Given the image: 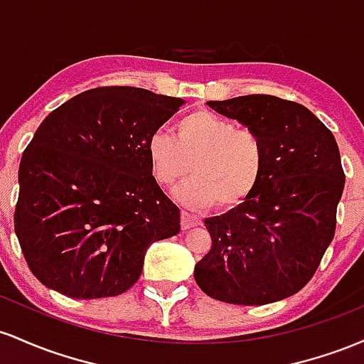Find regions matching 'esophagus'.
Segmentation results:
<instances>
[{
    "label": "esophagus",
    "instance_id": "esophagus-1",
    "mask_svg": "<svg viewBox=\"0 0 364 364\" xmlns=\"http://www.w3.org/2000/svg\"><path fill=\"white\" fill-rule=\"evenodd\" d=\"M199 223H201V220H199L196 215L189 213V211H183V210L181 211V225L183 230H186V228L199 225Z\"/></svg>",
    "mask_w": 364,
    "mask_h": 364
}]
</instances>
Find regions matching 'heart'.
<instances>
[{
  "instance_id": "1",
  "label": "heart",
  "mask_w": 364,
  "mask_h": 364,
  "mask_svg": "<svg viewBox=\"0 0 364 364\" xmlns=\"http://www.w3.org/2000/svg\"><path fill=\"white\" fill-rule=\"evenodd\" d=\"M148 160L154 181L171 187L194 177L177 191L191 206L216 204L232 210L256 191L264 173L267 148L256 130L208 109H196L175 124L173 137L153 134Z\"/></svg>"
}]
</instances>
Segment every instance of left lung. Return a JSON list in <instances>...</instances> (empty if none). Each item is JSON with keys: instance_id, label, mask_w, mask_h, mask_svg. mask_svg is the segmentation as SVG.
Returning a JSON list of instances; mask_svg holds the SVG:
<instances>
[{"instance_id": "left-lung-1", "label": "left lung", "mask_w": 364, "mask_h": 364, "mask_svg": "<svg viewBox=\"0 0 364 364\" xmlns=\"http://www.w3.org/2000/svg\"><path fill=\"white\" fill-rule=\"evenodd\" d=\"M208 105L256 130L267 163L246 201L204 220L211 249L196 264L194 279L223 303L285 299L311 280L336 235L346 183L336 137L306 106L277 96L249 94Z\"/></svg>"}]
</instances>
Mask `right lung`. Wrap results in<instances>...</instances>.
I'll return each mask as SVG.
<instances>
[{
    "label": "right lung",
    "mask_w": 364,
    "mask_h": 364,
    "mask_svg": "<svg viewBox=\"0 0 364 364\" xmlns=\"http://www.w3.org/2000/svg\"><path fill=\"white\" fill-rule=\"evenodd\" d=\"M181 97L130 85L80 92L44 118L18 168L15 234L41 284L73 299L136 284L146 249L181 230L148 142Z\"/></svg>",
    "instance_id": "obj_1"
}]
</instances>
